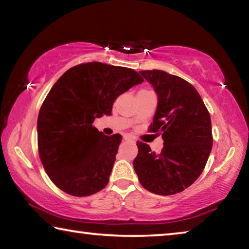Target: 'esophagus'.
Wrapping results in <instances>:
<instances>
[{
  "mask_svg": "<svg viewBox=\"0 0 249 249\" xmlns=\"http://www.w3.org/2000/svg\"><path fill=\"white\" fill-rule=\"evenodd\" d=\"M124 141H126V142H135V139H134V137H132V136H129V135H125L124 136Z\"/></svg>",
  "mask_w": 249,
  "mask_h": 249,
  "instance_id": "esophagus-1",
  "label": "esophagus"
}]
</instances>
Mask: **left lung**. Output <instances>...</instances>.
Masks as SVG:
<instances>
[{
    "instance_id": "1",
    "label": "left lung",
    "mask_w": 249,
    "mask_h": 249,
    "mask_svg": "<svg viewBox=\"0 0 249 249\" xmlns=\"http://www.w3.org/2000/svg\"><path fill=\"white\" fill-rule=\"evenodd\" d=\"M159 97L149 132L161 135L160 154L137 142L133 165L142 186L157 195H174L194 183L204 171L213 146L210 113L187 81L160 70L141 71Z\"/></svg>"
}]
</instances>
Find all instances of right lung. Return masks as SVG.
I'll list each match as a JSON object with an SVG mask.
<instances>
[{
  "label": "right lung",
  "instance_id": "1",
  "mask_svg": "<svg viewBox=\"0 0 249 249\" xmlns=\"http://www.w3.org/2000/svg\"><path fill=\"white\" fill-rule=\"evenodd\" d=\"M132 69L89 62L58 78L37 118L39 159L51 180L70 195L95 194L108 183L122 136H106L93 126L110 115L114 102L143 83Z\"/></svg>",
  "mask_w": 249,
  "mask_h": 249
}]
</instances>
